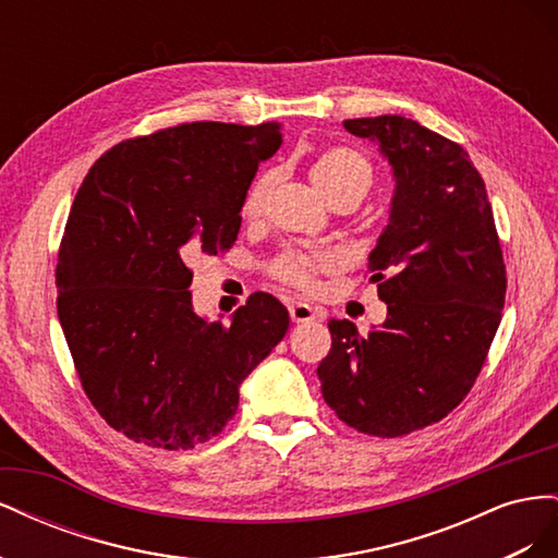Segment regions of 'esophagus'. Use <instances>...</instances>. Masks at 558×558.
Listing matches in <instances>:
<instances>
[{
    "label": "esophagus",
    "mask_w": 558,
    "mask_h": 558,
    "mask_svg": "<svg viewBox=\"0 0 558 558\" xmlns=\"http://www.w3.org/2000/svg\"><path fill=\"white\" fill-rule=\"evenodd\" d=\"M289 314L293 324H307V320L318 318V312L310 307L307 302H289Z\"/></svg>",
    "instance_id": "1"
}]
</instances>
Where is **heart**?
Segmentation results:
<instances>
[{
  "instance_id": "heart-1",
  "label": "heart",
  "mask_w": 558,
  "mask_h": 558,
  "mask_svg": "<svg viewBox=\"0 0 558 558\" xmlns=\"http://www.w3.org/2000/svg\"><path fill=\"white\" fill-rule=\"evenodd\" d=\"M312 183L316 191L324 195L330 207L340 205V202L353 199L361 202L369 185H373V165L356 148L349 146H330L320 150L316 160L310 167ZM275 174L265 172L253 179L242 199V216L244 218H258L265 205V197L272 189ZM335 265V260L326 253H307L298 248H286L279 256L269 263V272L279 281L291 283L295 289H312L316 275L326 272Z\"/></svg>"
}]
</instances>
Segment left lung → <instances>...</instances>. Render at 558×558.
<instances>
[{"label": "left lung", "mask_w": 558, "mask_h": 558, "mask_svg": "<svg viewBox=\"0 0 558 558\" xmlns=\"http://www.w3.org/2000/svg\"><path fill=\"white\" fill-rule=\"evenodd\" d=\"M344 128L377 142L396 179L367 265L388 314L365 337L330 318L332 347L316 375L347 426L400 437L468 396L500 326L508 277L484 179L463 146L404 116Z\"/></svg>", "instance_id": "obj_1"}]
</instances>
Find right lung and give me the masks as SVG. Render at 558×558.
I'll return each instance as SVG.
<instances>
[{"label": "right lung", "mask_w": 558, "mask_h": 558, "mask_svg": "<svg viewBox=\"0 0 558 558\" xmlns=\"http://www.w3.org/2000/svg\"><path fill=\"white\" fill-rule=\"evenodd\" d=\"M279 146V123H183L116 144L81 183L58 253V316L83 391L134 442L211 440L289 330L269 293L209 324L185 265L234 244L244 193Z\"/></svg>", "instance_id": "obj_1"}]
</instances>
